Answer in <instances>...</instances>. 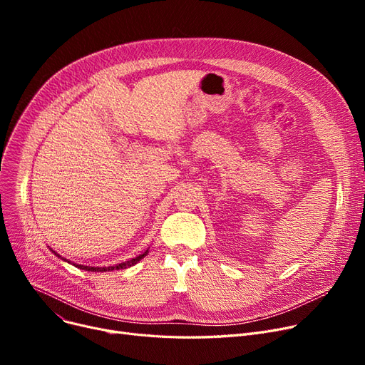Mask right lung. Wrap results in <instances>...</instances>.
I'll return each mask as SVG.
<instances>
[{
  "instance_id": "1",
  "label": "right lung",
  "mask_w": 365,
  "mask_h": 365,
  "mask_svg": "<svg viewBox=\"0 0 365 365\" xmlns=\"http://www.w3.org/2000/svg\"><path fill=\"white\" fill-rule=\"evenodd\" d=\"M148 255V252H145L143 255H140V256H138L136 259H131L130 262H127V263H120V264H117V266H108V267H91V266H83V264H75L76 267H80V269H86V271H91V272H106V271H113V269H124V267H127V266H131V264H134L136 262H139L142 257H145ZM57 257H61L59 255H57Z\"/></svg>"
}]
</instances>
